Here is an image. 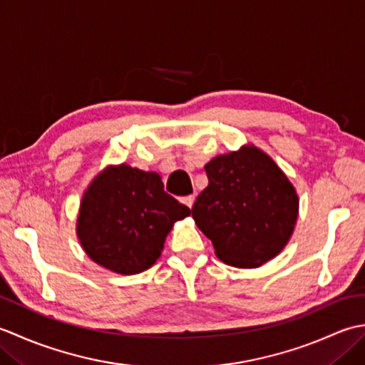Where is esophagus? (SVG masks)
I'll use <instances>...</instances> for the list:
<instances>
[{
	"label": "esophagus",
	"instance_id": "34e87169",
	"mask_svg": "<svg viewBox=\"0 0 365 365\" xmlns=\"http://www.w3.org/2000/svg\"><path fill=\"white\" fill-rule=\"evenodd\" d=\"M195 199H196V196L195 195H191V196H185L183 199H182V202L187 205V207H192V204H195Z\"/></svg>",
	"mask_w": 365,
	"mask_h": 365
}]
</instances>
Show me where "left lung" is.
<instances>
[{"instance_id":"obj_1","label":"left lung","mask_w":365,"mask_h":365,"mask_svg":"<svg viewBox=\"0 0 365 365\" xmlns=\"http://www.w3.org/2000/svg\"><path fill=\"white\" fill-rule=\"evenodd\" d=\"M205 173L208 187L191 213L218 259L230 267L255 268L281 252L293 234L299 202L276 163L246 145L213 158Z\"/></svg>"}]
</instances>
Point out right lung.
<instances>
[{"label": "right lung", "instance_id": "right-lung-1", "mask_svg": "<svg viewBox=\"0 0 365 365\" xmlns=\"http://www.w3.org/2000/svg\"><path fill=\"white\" fill-rule=\"evenodd\" d=\"M188 215L158 174L120 165L106 168L84 192L76 234L98 265L138 274L157 262L173 224Z\"/></svg>", "mask_w": 365, "mask_h": 365}]
</instances>
